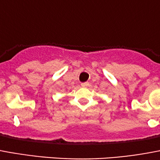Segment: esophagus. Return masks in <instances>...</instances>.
<instances>
[{"label": "esophagus", "instance_id": "esophagus-1", "mask_svg": "<svg viewBox=\"0 0 160 160\" xmlns=\"http://www.w3.org/2000/svg\"><path fill=\"white\" fill-rule=\"evenodd\" d=\"M89 86V83L88 82H84V83H81V86L82 87H86V86Z\"/></svg>", "mask_w": 160, "mask_h": 160}]
</instances>
